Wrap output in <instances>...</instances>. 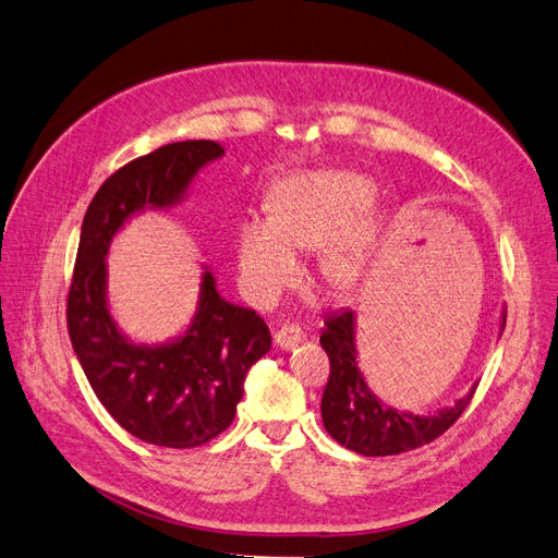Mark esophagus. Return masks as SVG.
Returning <instances> with one entry per match:
<instances>
[{
	"instance_id": "1",
	"label": "esophagus",
	"mask_w": 558,
	"mask_h": 558,
	"mask_svg": "<svg viewBox=\"0 0 558 558\" xmlns=\"http://www.w3.org/2000/svg\"><path fill=\"white\" fill-rule=\"evenodd\" d=\"M274 340H276V345H278L280 350H290V348L299 345L301 340H303V329L296 327V325H284V327H280V329L276 331Z\"/></svg>"
}]
</instances>
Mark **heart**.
<instances>
[{"mask_svg": "<svg viewBox=\"0 0 558 558\" xmlns=\"http://www.w3.org/2000/svg\"><path fill=\"white\" fill-rule=\"evenodd\" d=\"M371 202V185L348 171H305L280 181L271 213H255L236 236L241 290L255 303L276 301L301 274L299 247L322 245L331 280L352 282L366 264L368 236L356 218Z\"/></svg>", "mask_w": 558, "mask_h": 558, "instance_id": "obj_1", "label": "heart"}]
</instances>
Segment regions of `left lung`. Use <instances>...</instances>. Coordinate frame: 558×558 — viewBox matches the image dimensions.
<instances>
[{"label": "left lung", "mask_w": 558, "mask_h": 558, "mask_svg": "<svg viewBox=\"0 0 558 558\" xmlns=\"http://www.w3.org/2000/svg\"><path fill=\"white\" fill-rule=\"evenodd\" d=\"M506 325V322H502ZM319 343L329 354V380L322 393V422L329 436L364 457H391L440 438L465 408L475 389L438 415H410L377 401L356 368L354 313L338 311L325 319Z\"/></svg>", "instance_id": "8db88e82"}]
</instances>
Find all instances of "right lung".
I'll return each instance as SVG.
<instances>
[{
	"label": "right lung",
	"instance_id": "add662e5",
	"mask_svg": "<svg viewBox=\"0 0 558 558\" xmlns=\"http://www.w3.org/2000/svg\"><path fill=\"white\" fill-rule=\"evenodd\" d=\"M225 148L181 141L132 159L89 202L66 294V329L89 387L132 436L159 447H199L233 422L245 375L271 350L266 322L220 299L204 276L199 313L185 336L161 348L124 340L106 308L109 243L136 210L171 206Z\"/></svg>",
	"mask_w": 558,
	"mask_h": 558
}]
</instances>
